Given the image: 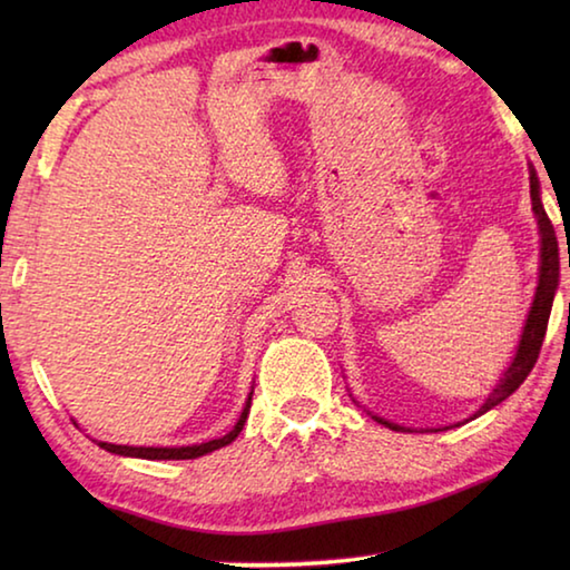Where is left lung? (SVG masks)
I'll return each instance as SVG.
<instances>
[{"instance_id": "left-lung-1", "label": "left lung", "mask_w": 570, "mask_h": 570, "mask_svg": "<svg viewBox=\"0 0 570 570\" xmlns=\"http://www.w3.org/2000/svg\"><path fill=\"white\" fill-rule=\"evenodd\" d=\"M530 200H533V214H535L538 234H540V266H538L535 296H533V304H530L528 320H525V326H523V334H520V342L515 346L513 360H510L508 370L503 372V377H500V382L495 384V390L488 394V400L482 402L475 412H472L470 420L480 417V414L493 410L495 404L508 400L510 394H513L520 387V384H523V380L528 377L530 370H533L540 346H543V336H546V330H548V316H551L553 296L558 292V282H561V262H558L556 228L551 224V218H548V214H546L543 200H540V183H538V173H535L533 166H530ZM372 417L377 420L380 424H384V428H390V430L414 432L412 428H404V424L380 417V414H372ZM455 428H458V424H455ZM435 432H440V430H435Z\"/></svg>"}]
</instances>
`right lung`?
Returning a JSON list of instances; mask_svg holds the SVG:
<instances>
[{
  "instance_id": "right-lung-1",
  "label": "right lung",
  "mask_w": 570,
  "mask_h": 570,
  "mask_svg": "<svg viewBox=\"0 0 570 570\" xmlns=\"http://www.w3.org/2000/svg\"><path fill=\"white\" fill-rule=\"evenodd\" d=\"M250 394H254V387H250L248 397L244 410H240L238 420L234 424V430L226 432L224 438L218 440H208V442H200V445H183V448H135V445H115V442H98L102 450L112 452V455H122V458H140V460H193V458H200V455H208V452H214L218 448H226L230 445L238 438V432L244 430L246 417H248V410H250ZM77 424V422H75Z\"/></svg>"
}]
</instances>
